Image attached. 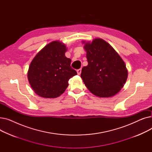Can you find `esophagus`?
Wrapping results in <instances>:
<instances>
[{
  "mask_svg": "<svg viewBox=\"0 0 152 152\" xmlns=\"http://www.w3.org/2000/svg\"><path fill=\"white\" fill-rule=\"evenodd\" d=\"M77 75H80L81 73V68H80V69H78L77 70Z\"/></svg>",
  "mask_w": 152,
  "mask_h": 152,
  "instance_id": "esophagus-1",
  "label": "esophagus"
}]
</instances>
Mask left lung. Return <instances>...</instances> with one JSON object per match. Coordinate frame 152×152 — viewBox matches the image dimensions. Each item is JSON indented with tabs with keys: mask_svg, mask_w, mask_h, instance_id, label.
I'll list each match as a JSON object with an SVG mask.
<instances>
[{
	"mask_svg": "<svg viewBox=\"0 0 152 152\" xmlns=\"http://www.w3.org/2000/svg\"><path fill=\"white\" fill-rule=\"evenodd\" d=\"M84 49L88 65L83 68L81 77L87 88L100 97L113 96L126 81L127 71L124 62L103 39H95L91 43H86Z\"/></svg>",
	"mask_w": 152,
	"mask_h": 152,
	"instance_id": "1",
	"label": "left lung"
}]
</instances>
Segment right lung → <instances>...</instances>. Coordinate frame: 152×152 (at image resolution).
I'll use <instances>...</instances> for the list:
<instances>
[{
	"mask_svg": "<svg viewBox=\"0 0 152 152\" xmlns=\"http://www.w3.org/2000/svg\"><path fill=\"white\" fill-rule=\"evenodd\" d=\"M66 46L53 41L40 51L31 61L28 73L34 92L44 98L59 97L68 86L69 79L77 75L65 57Z\"/></svg>",
	"mask_w": 152,
	"mask_h": 152,
	"instance_id": "add662e5",
	"label": "right lung"
}]
</instances>
